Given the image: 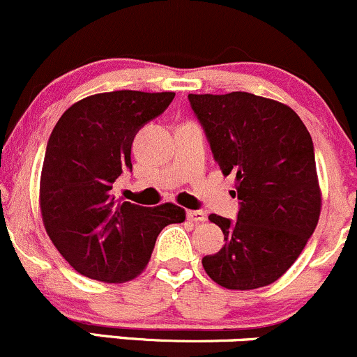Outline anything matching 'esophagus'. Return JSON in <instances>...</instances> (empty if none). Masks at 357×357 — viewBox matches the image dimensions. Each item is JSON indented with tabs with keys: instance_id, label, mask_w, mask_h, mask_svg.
<instances>
[{
	"instance_id": "esophagus-1",
	"label": "esophagus",
	"mask_w": 357,
	"mask_h": 357,
	"mask_svg": "<svg viewBox=\"0 0 357 357\" xmlns=\"http://www.w3.org/2000/svg\"><path fill=\"white\" fill-rule=\"evenodd\" d=\"M187 218L192 220L194 223H203V222H206L204 211H199V209H194V211H187Z\"/></svg>"
}]
</instances>
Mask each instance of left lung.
<instances>
[{"mask_svg": "<svg viewBox=\"0 0 357 357\" xmlns=\"http://www.w3.org/2000/svg\"><path fill=\"white\" fill-rule=\"evenodd\" d=\"M222 174L235 177V222L209 215L225 245L204 256L208 277L230 290L273 284L296 263L321 211L314 149L292 108L251 93L189 94Z\"/></svg>", "mask_w": 357, "mask_h": 357, "instance_id": "8db88e82", "label": "left lung"}]
</instances>
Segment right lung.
Listing matches in <instances>:
<instances>
[{
  "label": "right lung",
  "mask_w": 357,
  "mask_h": 357,
  "mask_svg": "<svg viewBox=\"0 0 357 357\" xmlns=\"http://www.w3.org/2000/svg\"><path fill=\"white\" fill-rule=\"evenodd\" d=\"M175 93L113 91L73 102L47 141L39 183L44 229L80 275L106 284L132 280L148 266L156 237L182 223L174 203L146 208L112 194L132 168V141L168 108Z\"/></svg>",
  "instance_id": "obj_1"
}]
</instances>
